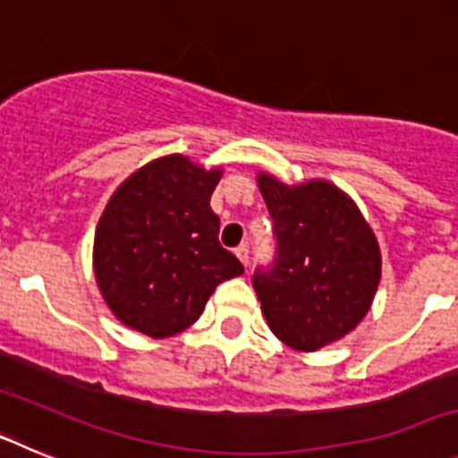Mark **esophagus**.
I'll use <instances>...</instances> for the list:
<instances>
[{"label":"esophagus","instance_id":"34e87169","mask_svg":"<svg viewBox=\"0 0 458 458\" xmlns=\"http://www.w3.org/2000/svg\"><path fill=\"white\" fill-rule=\"evenodd\" d=\"M236 257L241 259L242 266H248L250 264V250H248V245H238V248H236Z\"/></svg>","mask_w":458,"mask_h":458}]
</instances>
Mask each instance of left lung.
I'll return each instance as SVG.
<instances>
[{
  "label": "left lung",
  "instance_id": "8db88e82",
  "mask_svg": "<svg viewBox=\"0 0 458 458\" xmlns=\"http://www.w3.org/2000/svg\"><path fill=\"white\" fill-rule=\"evenodd\" d=\"M257 183L273 217L277 259L254 273V291L275 337L311 353L346 337L371 310L378 241L355 201L330 181L286 185L261 172Z\"/></svg>",
  "mask_w": 458,
  "mask_h": 458
}]
</instances>
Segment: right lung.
I'll use <instances>...</instances> for the list:
<instances>
[{
    "instance_id": "add662e5",
    "label": "right lung",
    "mask_w": 458,
    "mask_h": 458,
    "mask_svg": "<svg viewBox=\"0 0 458 458\" xmlns=\"http://www.w3.org/2000/svg\"><path fill=\"white\" fill-rule=\"evenodd\" d=\"M222 167L172 153L132 172L109 197L93 238V273L109 311L153 339L183 333L242 266L217 241L210 194Z\"/></svg>"
}]
</instances>
